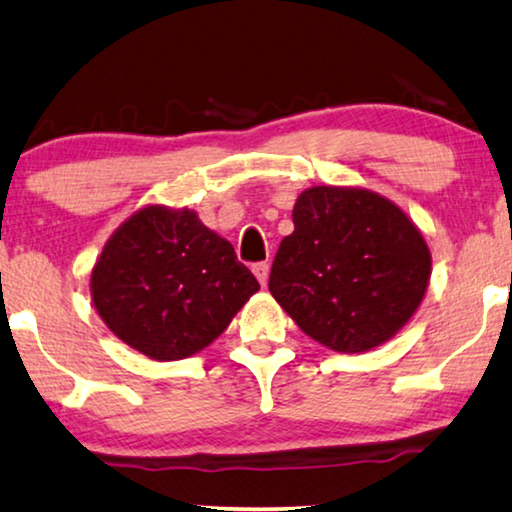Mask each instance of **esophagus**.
<instances>
[{"instance_id":"1","label":"esophagus","mask_w":512,"mask_h":512,"mask_svg":"<svg viewBox=\"0 0 512 512\" xmlns=\"http://www.w3.org/2000/svg\"><path fill=\"white\" fill-rule=\"evenodd\" d=\"M254 275L258 282H261V286L268 284V277H270V265L268 263H256L254 265Z\"/></svg>"}]
</instances>
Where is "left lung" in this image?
Instances as JSON below:
<instances>
[{
	"instance_id": "1",
	"label": "left lung",
	"mask_w": 512,
	"mask_h": 512,
	"mask_svg": "<svg viewBox=\"0 0 512 512\" xmlns=\"http://www.w3.org/2000/svg\"><path fill=\"white\" fill-rule=\"evenodd\" d=\"M429 277V244L401 207L368 188L312 186L293 205L268 289L305 335L359 354L408 324Z\"/></svg>"
}]
</instances>
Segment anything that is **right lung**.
I'll return each instance as SVG.
<instances>
[{
    "instance_id": "add662e5",
    "label": "right lung",
    "mask_w": 512,
    "mask_h": 512,
    "mask_svg": "<svg viewBox=\"0 0 512 512\" xmlns=\"http://www.w3.org/2000/svg\"><path fill=\"white\" fill-rule=\"evenodd\" d=\"M258 289L233 244L188 207H142L90 272V298L109 331L156 361L212 345Z\"/></svg>"
}]
</instances>
